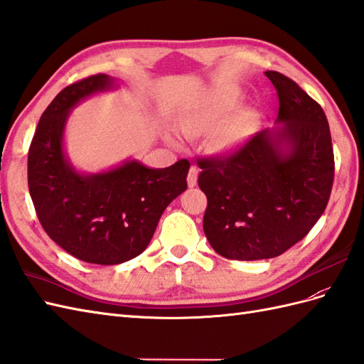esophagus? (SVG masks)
Masks as SVG:
<instances>
[{
    "label": "esophagus",
    "mask_w": 364,
    "mask_h": 364,
    "mask_svg": "<svg viewBox=\"0 0 364 364\" xmlns=\"http://www.w3.org/2000/svg\"><path fill=\"white\" fill-rule=\"evenodd\" d=\"M198 167L197 166H191L189 173H188V184L189 188H193V186H197V180H198Z\"/></svg>",
    "instance_id": "obj_1"
}]
</instances>
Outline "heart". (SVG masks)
Returning a JSON list of instances; mask_svg holds the SVG:
<instances>
[{
    "instance_id": "1",
    "label": "heart",
    "mask_w": 364,
    "mask_h": 364,
    "mask_svg": "<svg viewBox=\"0 0 364 364\" xmlns=\"http://www.w3.org/2000/svg\"><path fill=\"white\" fill-rule=\"evenodd\" d=\"M220 114L218 112H195V114H188L183 115L176 121V129L178 132H181L184 136H197L203 132H208L213 126L218 123ZM246 129H247V118L243 115L234 117L229 119L225 126H221L213 141H215V146L218 149H223V151H229V149H234L237 144L241 143V139L246 135ZM169 138V141H173L172 136Z\"/></svg>"
}]
</instances>
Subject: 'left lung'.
I'll return each mask as SVG.
<instances>
[{
    "instance_id": "8db88e82",
    "label": "left lung",
    "mask_w": 364,
    "mask_h": 364,
    "mask_svg": "<svg viewBox=\"0 0 364 364\" xmlns=\"http://www.w3.org/2000/svg\"><path fill=\"white\" fill-rule=\"evenodd\" d=\"M266 77L278 93V126L229 156L198 160L204 234L217 254L241 262L278 257L303 240L328 206L333 181L321 106L283 73Z\"/></svg>"
}]
</instances>
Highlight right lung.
Here are the masks:
<instances>
[{
    "label": "right lung",
    "mask_w": 364,
    "mask_h": 364,
    "mask_svg": "<svg viewBox=\"0 0 364 364\" xmlns=\"http://www.w3.org/2000/svg\"><path fill=\"white\" fill-rule=\"evenodd\" d=\"M115 87V78L98 73L63 89L41 115L27 160L29 192L46 234L81 262L105 266L143 252L164 209L188 188L191 167L188 160L164 169L127 160L81 173L72 166L63 144L70 110Z\"/></svg>",
    "instance_id": "add662e5"
}]
</instances>
